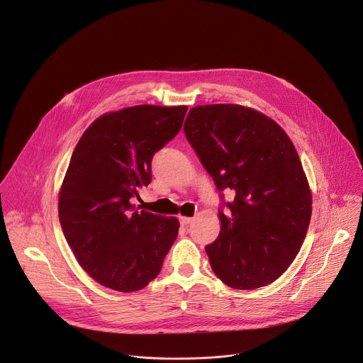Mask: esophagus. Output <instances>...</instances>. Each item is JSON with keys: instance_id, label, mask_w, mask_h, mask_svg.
<instances>
[{"instance_id": "1", "label": "esophagus", "mask_w": 363, "mask_h": 363, "mask_svg": "<svg viewBox=\"0 0 363 363\" xmlns=\"http://www.w3.org/2000/svg\"><path fill=\"white\" fill-rule=\"evenodd\" d=\"M179 221H181V224H182V225H185V227H186V225H189L194 220H192V218H189V217H179Z\"/></svg>"}]
</instances>
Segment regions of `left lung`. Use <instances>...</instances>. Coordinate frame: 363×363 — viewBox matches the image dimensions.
<instances>
[{"instance_id":"obj_1","label":"left lung","mask_w":363,"mask_h":363,"mask_svg":"<svg viewBox=\"0 0 363 363\" xmlns=\"http://www.w3.org/2000/svg\"><path fill=\"white\" fill-rule=\"evenodd\" d=\"M184 132L220 191H234L221 230L205 247L216 276L252 290L296 258L312 218V191L289 135L272 118L233 103L195 106Z\"/></svg>"}]
</instances>
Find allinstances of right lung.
<instances>
[{
	"label": "right lung",
	"instance_id": "1",
	"mask_svg": "<svg viewBox=\"0 0 363 363\" xmlns=\"http://www.w3.org/2000/svg\"><path fill=\"white\" fill-rule=\"evenodd\" d=\"M188 106L139 105L97 118L77 142L59 192L65 237L83 270L116 291H136L162 269L175 217L133 211L152 158L179 132Z\"/></svg>",
	"mask_w": 363,
	"mask_h": 363
}]
</instances>
